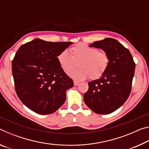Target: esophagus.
<instances>
[{"label":"esophagus","mask_w":149,"mask_h":149,"mask_svg":"<svg viewBox=\"0 0 149 149\" xmlns=\"http://www.w3.org/2000/svg\"><path fill=\"white\" fill-rule=\"evenodd\" d=\"M74 84L75 86H77V85L79 84V81H74Z\"/></svg>","instance_id":"34e87169"}]
</instances>
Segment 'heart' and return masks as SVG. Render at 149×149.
I'll list each match as a JSON object with an SVG mask.
<instances>
[{"instance_id": "1", "label": "heart", "mask_w": 149, "mask_h": 149, "mask_svg": "<svg viewBox=\"0 0 149 149\" xmlns=\"http://www.w3.org/2000/svg\"><path fill=\"white\" fill-rule=\"evenodd\" d=\"M70 54L63 50L58 54L57 61L60 67L67 73L75 66L77 62L78 68L72 70L68 75L73 79L80 81L87 79H97L107 71L110 64V57L107 52L84 42H79L70 49Z\"/></svg>"}]
</instances>
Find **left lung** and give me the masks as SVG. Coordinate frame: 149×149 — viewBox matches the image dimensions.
Segmentation results:
<instances>
[{"mask_svg": "<svg viewBox=\"0 0 149 149\" xmlns=\"http://www.w3.org/2000/svg\"><path fill=\"white\" fill-rule=\"evenodd\" d=\"M90 46L107 52L110 64L100 79L88 83L89 89L84 95V101L97 114H110L122 107L129 97L135 63L130 50L114 39L106 38Z\"/></svg>", "mask_w": 149, "mask_h": 149, "instance_id": "left-lung-1", "label": "left lung"}]
</instances>
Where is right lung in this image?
<instances>
[{"label": "right lung", "instance_id": "obj_1", "mask_svg": "<svg viewBox=\"0 0 149 149\" xmlns=\"http://www.w3.org/2000/svg\"><path fill=\"white\" fill-rule=\"evenodd\" d=\"M72 42H49L40 39L22 45L12 62L16 94L23 104L39 114H50L65 100L74 86L56 57Z\"/></svg>", "mask_w": 149, "mask_h": 149}]
</instances>
